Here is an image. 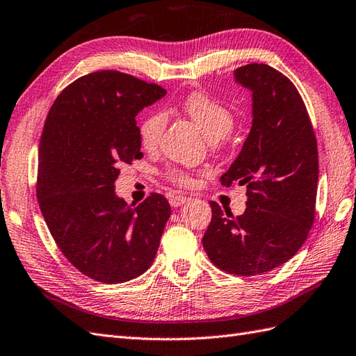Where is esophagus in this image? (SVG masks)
Returning <instances> with one entry per match:
<instances>
[{"instance_id": "esophagus-1", "label": "esophagus", "mask_w": 356, "mask_h": 356, "mask_svg": "<svg viewBox=\"0 0 356 356\" xmlns=\"http://www.w3.org/2000/svg\"><path fill=\"white\" fill-rule=\"evenodd\" d=\"M190 200V197H187V196H181V195H177V196H172L170 199H169V202H170V205L172 207H181L182 204H187V202Z\"/></svg>"}]
</instances>
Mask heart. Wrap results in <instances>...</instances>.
Returning <instances> with one entry per match:
<instances>
[{"mask_svg": "<svg viewBox=\"0 0 356 356\" xmlns=\"http://www.w3.org/2000/svg\"><path fill=\"white\" fill-rule=\"evenodd\" d=\"M182 111L193 120L199 129L204 131L205 138L209 142H217L232 131L235 118L234 113L226 108L223 103L213 99L205 92H191L181 103ZM168 118L166 115L156 111L148 113L139 124V138L143 148L156 149L161 140L163 131L166 129ZM169 178L179 186H191V178L186 170L172 169L169 170Z\"/></svg>", "mask_w": 356, "mask_h": 356, "instance_id": "obj_1", "label": "heart"}]
</instances>
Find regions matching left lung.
<instances>
[{
	"label": "left lung",
	"mask_w": 356,
	"mask_h": 356,
	"mask_svg": "<svg viewBox=\"0 0 356 356\" xmlns=\"http://www.w3.org/2000/svg\"><path fill=\"white\" fill-rule=\"evenodd\" d=\"M252 91V130L220 181L247 186V208L234 217L209 202L213 218L202 238L220 270L256 275L286 264L304 244L314 220L318 142L295 85L266 64L234 72Z\"/></svg>",
	"instance_id": "left-lung-1"
}]
</instances>
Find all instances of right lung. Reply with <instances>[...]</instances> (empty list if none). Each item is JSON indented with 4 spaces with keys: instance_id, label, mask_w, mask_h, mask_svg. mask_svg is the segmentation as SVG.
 <instances>
[{
    "instance_id": "add662e5",
    "label": "right lung",
    "mask_w": 356,
    "mask_h": 356,
    "mask_svg": "<svg viewBox=\"0 0 356 356\" xmlns=\"http://www.w3.org/2000/svg\"><path fill=\"white\" fill-rule=\"evenodd\" d=\"M166 90L102 70L54 102L38 145L37 200L61 253L92 280L129 282L154 262L170 205L151 193L134 207L115 193L121 165L142 159L136 115Z\"/></svg>"
}]
</instances>
